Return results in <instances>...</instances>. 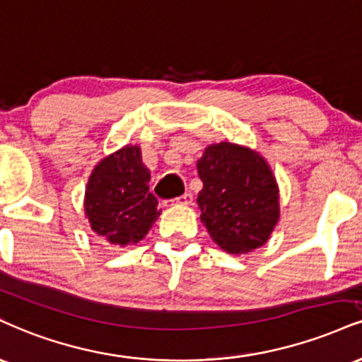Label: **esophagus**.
I'll list each match as a JSON object with an SVG mask.
<instances>
[{"instance_id": "obj_1", "label": "esophagus", "mask_w": 362, "mask_h": 362, "mask_svg": "<svg viewBox=\"0 0 362 362\" xmlns=\"http://www.w3.org/2000/svg\"><path fill=\"white\" fill-rule=\"evenodd\" d=\"M170 202H172V204H180V206H192V202H194V195L187 192V194H184V195H180V197H177V199L170 200Z\"/></svg>"}]
</instances>
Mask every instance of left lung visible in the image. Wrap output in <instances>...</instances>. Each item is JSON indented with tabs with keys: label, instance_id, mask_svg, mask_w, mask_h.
I'll return each instance as SVG.
<instances>
[{
	"label": "left lung",
	"instance_id": "left-lung-1",
	"mask_svg": "<svg viewBox=\"0 0 362 362\" xmlns=\"http://www.w3.org/2000/svg\"><path fill=\"white\" fill-rule=\"evenodd\" d=\"M202 180L200 221L221 250L246 255L263 246L280 219V195L259 153L223 141L209 145L197 162Z\"/></svg>",
	"mask_w": 362,
	"mask_h": 362
}]
</instances>
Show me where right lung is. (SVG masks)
I'll list each match as a JSON object with an SVG mask.
<instances>
[{
	"label": "right lung",
	"instance_id": "1",
	"mask_svg": "<svg viewBox=\"0 0 362 362\" xmlns=\"http://www.w3.org/2000/svg\"><path fill=\"white\" fill-rule=\"evenodd\" d=\"M150 170L139 146H124L95 165L86 187L84 209L90 229L117 246L136 245L160 211L150 192Z\"/></svg>",
	"mask_w": 362,
	"mask_h": 362
}]
</instances>
